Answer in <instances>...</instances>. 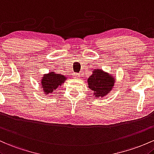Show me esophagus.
Listing matches in <instances>:
<instances>
[{"label":"esophagus","mask_w":154,"mask_h":154,"mask_svg":"<svg viewBox=\"0 0 154 154\" xmlns=\"http://www.w3.org/2000/svg\"><path fill=\"white\" fill-rule=\"evenodd\" d=\"M72 77L75 78V79H78V78L80 77V75H79V73H76V72H74V73L72 74Z\"/></svg>","instance_id":"1"}]
</instances>
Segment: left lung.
I'll return each instance as SVG.
<instances>
[{"instance_id":"1","label":"left lung","mask_w":154,"mask_h":154,"mask_svg":"<svg viewBox=\"0 0 154 154\" xmlns=\"http://www.w3.org/2000/svg\"><path fill=\"white\" fill-rule=\"evenodd\" d=\"M115 75L105 72L102 69H94L92 74L87 79L88 87L93 91L94 98L104 97L113 89Z\"/></svg>"}]
</instances>
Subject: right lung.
Here are the masks:
<instances>
[{"label": "right lung", "instance_id": "right-lung-1", "mask_svg": "<svg viewBox=\"0 0 154 154\" xmlns=\"http://www.w3.org/2000/svg\"><path fill=\"white\" fill-rule=\"evenodd\" d=\"M68 77L54 71H50L49 73L43 75L41 79V86L42 91L46 95L51 96L57 89L65 83Z\"/></svg>", "mask_w": 154, "mask_h": 154}]
</instances>
